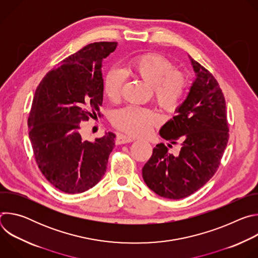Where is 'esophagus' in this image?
Instances as JSON below:
<instances>
[{
    "mask_svg": "<svg viewBox=\"0 0 258 258\" xmlns=\"http://www.w3.org/2000/svg\"><path fill=\"white\" fill-rule=\"evenodd\" d=\"M134 141H135L134 138H131V137L122 135V134H118L117 137H116V144H118V145L131 143V142H134Z\"/></svg>",
    "mask_w": 258,
    "mask_h": 258,
    "instance_id": "34e87169",
    "label": "esophagus"
}]
</instances>
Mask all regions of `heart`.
Returning a JSON list of instances; mask_svg holds the SVG:
<instances>
[{
  "label": "heart",
  "instance_id": "heart-1",
  "mask_svg": "<svg viewBox=\"0 0 258 258\" xmlns=\"http://www.w3.org/2000/svg\"><path fill=\"white\" fill-rule=\"evenodd\" d=\"M172 63L165 57L146 53L131 59L126 69L152 87L155 104L167 113H173L180 107L188 90V77L183 71L172 69ZM123 79L114 68L109 69L103 78L104 96L111 102L120 98ZM112 124L131 135L146 136L159 123L158 115L150 109L126 106L114 111L111 115Z\"/></svg>",
  "mask_w": 258,
  "mask_h": 258
}]
</instances>
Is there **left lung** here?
I'll list each match as a JSON object with an SVG mask.
<instances>
[{"mask_svg":"<svg viewBox=\"0 0 258 258\" xmlns=\"http://www.w3.org/2000/svg\"><path fill=\"white\" fill-rule=\"evenodd\" d=\"M196 80L173 116L160 130L171 144H180L173 157L163 143L153 149L142 169L153 192L168 199L190 196L214 175L229 141L226 100L217 81L205 67L190 57Z\"/></svg>","mask_w":258,"mask_h":258,"instance_id":"1","label":"left lung"}]
</instances>
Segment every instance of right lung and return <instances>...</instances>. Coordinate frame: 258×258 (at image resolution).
<instances>
[{"label": "right lung", "mask_w": 258, "mask_h": 258, "mask_svg": "<svg viewBox=\"0 0 258 258\" xmlns=\"http://www.w3.org/2000/svg\"><path fill=\"white\" fill-rule=\"evenodd\" d=\"M116 42L89 44L49 71L36 88L27 119L34 160L45 177L67 194L88 191L107 169L115 135L83 140V122L101 117L102 62Z\"/></svg>", "instance_id": "1"}]
</instances>
